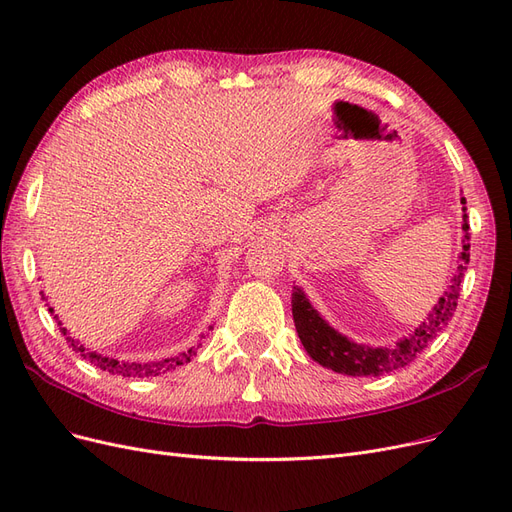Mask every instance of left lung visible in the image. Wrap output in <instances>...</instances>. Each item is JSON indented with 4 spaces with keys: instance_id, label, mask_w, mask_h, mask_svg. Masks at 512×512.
<instances>
[{
    "instance_id": "8db88e82",
    "label": "left lung",
    "mask_w": 512,
    "mask_h": 512,
    "mask_svg": "<svg viewBox=\"0 0 512 512\" xmlns=\"http://www.w3.org/2000/svg\"><path fill=\"white\" fill-rule=\"evenodd\" d=\"M461 205H466V198H461ZM463 250L459 254V267L457 273L451 277V286L444 290L438 303L433 305L427 314V320L418 324V327L404 339H399L395 346H363L356 344L346 335L335 331L331 324L324 320L318 309L309 303L305 292L294 286L292 288V318L294 327H297L299 339L307 354L312 356L316 363L322 367L333 369L337 374L344 376H382L389 371L406 367L412 363L418 354H421L427 344L436 337L448 320L453 318L457 309V299L461 290V280L466 265L470 262V235H468V213L463 207Z\"/></svg>"
}]
</instances>
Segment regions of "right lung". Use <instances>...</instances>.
<instances>
[{
	"label": "right lung",
	"instance_id": "obj_1",
	"mask_svg": "<svg viewBox=\"0 0 512 512\" xmlns=\"http://www.w3.org/2000/svg\"><path fill=\"white\" fill-rule=\"evenodd\" d=\"M49 312L53 314L51 307H49ZM55 320H57V324H59L61 333L66 335L68 344H70L76 352H81V356H83L85 361L94 363L96 367H100L102 371H108V374H113V376H115V374H117V376H123V378H149V376H158V374H162V371H170V369H175V367H179V365L190 363V359L196 354V348L192 346L190 350L179 352L177 356H168V359H162V361H151V363L117 361V359H113V356H104V354H98V352H94V350H87L85 346H81L79 342H76L74 337L68 335V329L61 327V322H59L57 316H55ZM209 329H211V327H209ZM198 346H200V344H198Z\"/></svg>",
	"mask_w": 512,
	"mask_h": 512
}]
</instances>
